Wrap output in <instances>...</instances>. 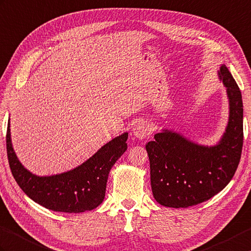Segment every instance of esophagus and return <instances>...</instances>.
Segmentation results:
<instances>
[{"mask_svg":"<svg viewBox=\"0 0 251 251\" xmlns=\"http://www.w3.org/2000/svg\"><path fill=\"white\" fill-rule=\"evenodd\" d=\"M151 133V127L145 122H139L137 125H135L132 129V135L138 139H144L147 138Z\"/></svg>","mask_w":251,"mask_h":251,"instance_id":"obj_1","label":"esophagus"}]
</instances>
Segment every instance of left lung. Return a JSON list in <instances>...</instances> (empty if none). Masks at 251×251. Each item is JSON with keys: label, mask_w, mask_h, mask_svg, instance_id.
Returning a JSON list of instances; mask_svg holds the SVG:
<instances>
[{"label": "left lung", "mask_w": 251, "mask_h": 251, "mask_svg": "<svg viewBox=\"0 0 251 251\" xmlns=\"http://www.w3.org/2000/svg\"><path fill=\"white\" fill-rule=\"evenodd\" d=\"M219 79L229 99V122L219 142L205 147L180 133L164 129L145 145L155 200L168 207H189L207 201L229 184L240 164L243 148V100L229 69L221 65Z\"/></svg>", "instance_id": "left-lung-1"}]
</instances>
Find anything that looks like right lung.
Wrapping results in <instances>:
<instances>
[{"label": "right lung", "instance_id": "right-lung-1", "mask_svg": "<svg viewBox=\"0 0 251 251\" xmlns=\"http://www.w3.org/2000/svg\"><path fill=\"white\" fill-rule=\"evenodd\" d=\"M6 133L7 157L11 173L23 192L42 206L54 212L83 213L96 208L104 199L110 170L127 150L128 132L112 139L71 171L38 176L22 166Z\"/></svg>", "mask_w": 251, "mask_h": 251}]
</instances>
